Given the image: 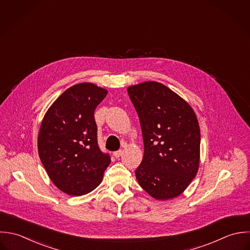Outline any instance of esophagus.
Returning <instances> with one entry per match:
<instances>
[{"mask_svg": "<svg viewBox=\"0 0 250 250\" xmlns=\"http://www.w3.org/2000/svg\"><path fill=\"white\" fill-rule=\"evenodd\" d=\"M122 153H123V150H122V149H119V150L113 152V156H114L115 158H118V157H120V156L122 155Z\"/></svg>", "mask_w": 250, "mask_h": 250, "instance_id": "1", "label": "esophagus"}]
</instances>
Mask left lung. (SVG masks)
<instances>
[{
	"mask_svg": "<svg viewBox=\"0 0 250 250\" xmlns=\"http://www.w3.org/2000/svg\"><path fill=\"white\" fill-rule=\"evenodd\" d=\"M128 94L141 123L145 153L136 177L157 200L180 195L196 176L201 134L192 107L167 86L146 82Z\"/></svg>",
	"mask_w": 250,
	"mask_h": 250,
	"instance_id": "left-lung-1",
	"label": "left lung"
}]
</instances>
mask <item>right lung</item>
I'll list each match as a JSON object with an SVG mask.
<instances>
[{"mask_svg": "<svg viewBox=\"0 0 250 250\" xmlns=\"http://www.w3.org/2000/svg\"><path fill=\"white\" fill-rule=\"evenodd\" d=\"M107 91L92 83L67 89L46 111L39 133L41 161L51 181L68 195L94 190L110 164L99 147L94 111Z\"/></svg>", "mask_w": 250, "mask_h": 250, "instance_id": "right-lung-1", "label": "right lung"}]
</instances>
